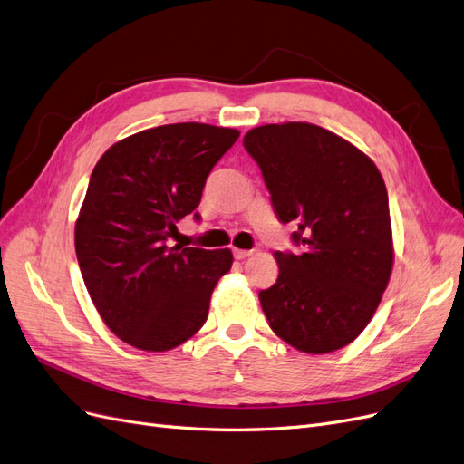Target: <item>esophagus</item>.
Masks as SVG:
<instances>
[{
    "label": "esophagus",
    "instance_id": "1",
    "mask_svg": "<svg viewBox=\"0 0 464 464\" xmlns=\"http://www.w3.org/2000/svg\"><path fill=\"white\" fill-rule=\"evenodd\" d=\"M254 250H243V248H233V256L237 258V260H245V258H248L250 254H252Z\"/></svg>",
    "mask_w": 464,
    "mask_h": 464
}]
</instances>
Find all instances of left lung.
<instances>
[{"label":"left lung","mask_w":464,"mask_h":464,"mask_svg":"<svg viewBox=\"0 0 464 464\" xmlns=\"http://www.w3.org/2000/svg\"><path fill=\"white\" fill-rule=\"evenodd\" d=\"M298 252H276L277 281L260 291L270 327L291 347L324 354L362 334L390 283L393 238L383 179L364 152L312 123L245 134Z\"/></svg>","instance_id":"1"}]
</instances>
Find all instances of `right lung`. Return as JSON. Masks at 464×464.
Masks as SVG:
<instances>
[{
	"instance_id": "obj_1",
	"label": "right lung",
	"mask_w": 464,
	"mask_h": 464,
	"mask_svg": "<svg viewBox=\"0 0 464 464\" xmlns=\"http://www.w3.org/2000/svg\"><path fill=\"white\" fill-rule=\"evenodd\" d=\"M237 129L173 123L115 142L91 175L74 226L84 285L102 320L129 345L161 353L204 325L229 248L171 246L177 221L200 204L206 179Z\"/></svg>"
}]
</instances>
